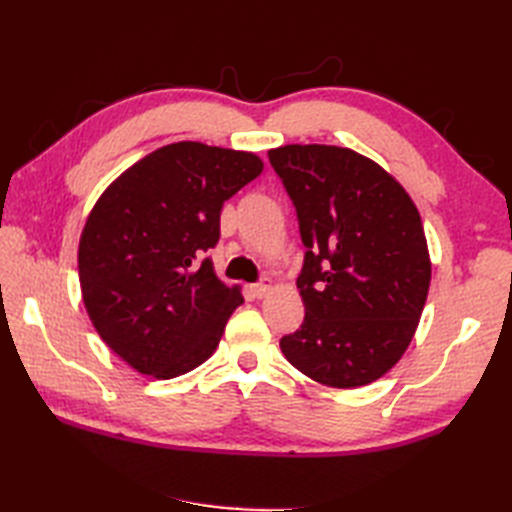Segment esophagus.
Returning a JSON list of instances; mask_svg holds the SVG:
<instances>
[{
  "instance_id": "obj_1",
  "label": "esophagus",
  "mask_w": 512,
  "mask_h": 512,
  "mask_svg": "<svg viewBox=\"0 0 512 512\" xmlns=\"http://www.w3.org/2000/svg\"><path fill=\"white\" fill-rule=\"evenodd\" d=\"M270 290H273V279H264L262 284L250 286V292H253V297H255V299H262V297H266Z\"/></svg>"
}]
</instances>
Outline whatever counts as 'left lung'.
Instances as JSON below:
<instances>
[{"label": "left lung", "instance_id": "left-lung-1", "mask_svg": "<svg viewBox=\"0 0 512 512\" xmlns=\"http://www.w3.org/2000/svg\"><path fill=\"white\" fill-rule=\"evenodd\" d=\"M268 158L306 246L297 277L306 317L279 341L281 352L321 385L374 383L405 354L431 284L416 204L352 149L286 145Z\"/></svg>", "mask_w": 512, "mask_h": 512}]
</instances>
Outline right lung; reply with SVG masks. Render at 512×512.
Masks as SVG:
<instances>
[{"label": "right lung", "mask_w": 512, "mask_h": 512, "mask_svg": "<svg viewBox=\"0 0 512 512\" xmlns=\"http://www.w3.org/2000/svg\"><path fill=\"white\" fill-rule=\"evenodd\" d=\"M255 154L173 143L138 160L94 204L79 242L83 303L136 372L176 378L202 365L244 297L211 257L228 198L255 180Z\"/></svg>", "instance_id": "1"}]
</instances>
